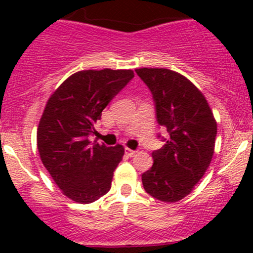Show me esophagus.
Returning a JSON list of instances; mask_svg holds the SVG:
<instances>
[{"label": "esophagus", "instance_id": "34e87169", "mask_svg": "<svg viewBox=\"0 0 253 253\" xmlns=\"http://www.w3.org/2000/svg\"><path fill=\"white\" fill-rule=\"evenodd\" d=\"M125 153H126L127 157H134L137 153V150H132L129 148H125Z\"/></svg>", "mask_w": 253, "mask_h": 253}]
</instances>
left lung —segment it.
<instances>
[{
    "instance_id": "left-lung-1",
    "label": "left lung",
    "mask_w": 253,
    "mask_h": 253,
    "mask_svg": "<svg viewBox=\"0 0 253 253\" xmlns=\"http://www.w3.org/2000/svg\"><path fill=\"white\" fill-rule=\"evenodd\" d=\"M150 89L157 119L170 137L152 153L153 165L142 175L152 197L175 203L190 195L214 154L216 121L202 91L188 78L168 68H137Z\"/></svg>"
}]
</instances>
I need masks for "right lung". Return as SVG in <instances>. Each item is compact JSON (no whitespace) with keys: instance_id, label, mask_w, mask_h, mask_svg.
Segmentation results:
<instances>
[{"instance_id":"right-lung-1","label":"right lung","mask_w":253,"mask_h":253,"mask_svg":"<svg viewBox=\"0 0 253 253\" xmlns=\"http://www.w3.org/2000/svg\"><path fill=\"white\" fill-rule=\"evenodd\" d=\"M133 77L132 70L79 71L48 98L38 126V150L61 192L75 202L91 203L111 188L125 148L91 143L88 136L95 132L101 111Z\"/></svg>"}]
</instances>
